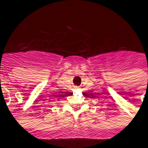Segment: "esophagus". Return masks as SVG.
Masks as SVG:
<instances>
[{"instance_id":"34e87169","label":"esophagus","mask_w":148,"mask_h":148,"mask_svg":"<svg viewBox=\"0 0 148 148\" xmlns=\"http://www.w3.org/2000/svg\"><path fill=\"white\" fill-rule=\"evenodd\" d=\"M79 87H75V89H78Z\"/></svg>"}]
</instances>
